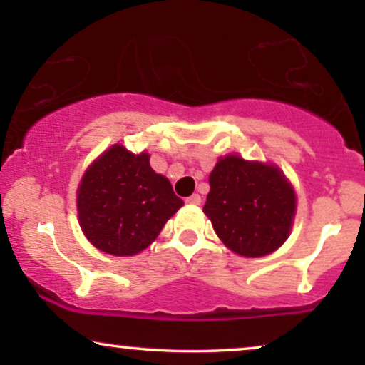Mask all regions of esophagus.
<instances>
[{"label": "esophagus", "instance_id": "obj_1", "mask_svg": "<svg viewBox=\"0 0 365 365\" xmlns=\"http://www.w3.org/2000/svg\"><path fill=\"white\" fill-rule=\"evenodd\" d=\"M186 202L189 206H199V204H201V196H199V194H192V196H189L186 199Z\"/></svg>", "mask_w": 365, "mask_h": 365}]
</instances>
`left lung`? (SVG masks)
I'll return each instance as SVG.
<instances>
[{
	"instance_id": "obj_1",
	"label": "left lung",
	"mask_w": 365,
	"mask_h": 365,
	"mask_svg": "<svg viewBox=\"0 0 365 365\" xmlns=\"http://www.w3.org/2000/svg\"><path fill=\"white\" fill-rule=\"evenodd\" d=\"M209 186L202 211L231 251L261 257L286 241L296 212V194L276 166L226 156L217 161Z\"/></svg>"
}]
</instances>
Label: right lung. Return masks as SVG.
<instances>
[{
    "instance_id": "right-lung-1",
    "label": "right lung",
    "mask_w": 365,
    "mask_h": 365,
    "mask_svg": "<svg viewBox=\"0 0 365 365\" xmlns=\"http://www.w3.org/2000/svg\"><path fill=\"white\" fill-rule=\"evenodd\" d=\"M182 206L169 179L149 166L148 154L136 156L121 144L89 166L78 189V216L84 236L113 256L144 251Z\"/></svg>"
}]
</instances>
